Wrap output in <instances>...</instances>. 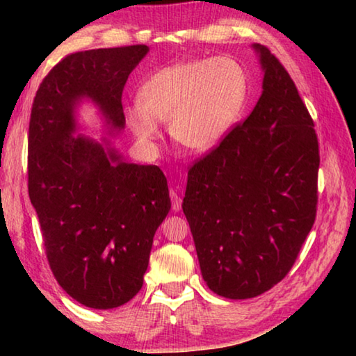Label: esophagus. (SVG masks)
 I'll list each match as a JSON object with an SVG mask.
<instances>
[{"label":"esophagus","instance_id":"obj_1","mask_svg":"<svg viewBox=\"0 0 356 356\" xmlns=\"http://www.w3.org/2000/svg\"><path fill=\"white\" fill-rule=\"evenodd\" d=\"M170 196H171V201H172V210H174V212H179V210L182 209V197L177 195L176 190H171Z\"/></svg>","mask_w":356,"mask_h":356}]
</instances>
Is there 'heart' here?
I'll return each mask as SVG.
<instances>
[{"label": "heart", "instance_id": "1", "mask_svg": "<svg viewBox=\"0 0 356 356\" xmlns=\"http://www.w3.org/2000/svg\"><path fill=\"white\" fill-rule=\"evenodd\" d=\"M248 95V76L234 58L191 59L155 72L138 92L140 104L125 118L143 143L160 135L159 122L170 119V135L190 152H207L227 135Z\"/></svg>", "mask_w": 356, "mask_h": 356}]
</instances>
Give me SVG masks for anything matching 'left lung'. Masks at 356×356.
<instances>
[{
  "instance_id": "1",
  "label": "left lung",
  "mask_w": 356,
  "mask_h": 356,
  "mask_svg": "<svg viewBox=\"0 0 356 356\" xmlns=\"http://www.w3.org/2000/svg\"><path fill=\"white\" fill-rule=\"evenodd\" d=\"M264 70L254 110L190 168L184 213L204 281L231 300L284 278L317 212L318 141L278 58L254 44Z\"/></svg>"
}]
</instances>
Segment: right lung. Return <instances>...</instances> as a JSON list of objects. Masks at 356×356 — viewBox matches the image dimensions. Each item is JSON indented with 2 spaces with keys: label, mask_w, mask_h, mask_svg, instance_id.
Here are the masks:
<instances>
[{
  "label": "right lung",
  "mask_w": 356,
  "mask_h": 356,
  "mask_svg": "<svg viewBox=\"0 0 356 356\" xmlns=\"http://www.w3.org/2000/svg\"><path fill=\"white\" fill-rule=\"evenodd\" d=\"M147 45L78 51L40 83L28 134V191L48 264L72 298L113 309L143 287L156 227L171 209L163 171L127 163L118 150L72 136L75 108L91 99L122 130V91Z\"/></svg>",
  "instance_id": "1"
}]
</instances>
